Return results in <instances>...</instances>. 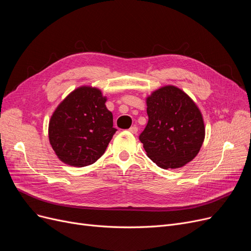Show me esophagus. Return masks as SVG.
Listing matches in <instances>:
<instances>
[{
  "instance_id": "1",
  "label": "esophagus",
  "mask_w": 251,
  "mask_h": 251,
  "mask_svg": "<svg viewBox=\"0 0 251 251\" xmlns=\"http://www.w3.org/2000/svg\"><path fill=\"white\" fill-rule=\"evenodd\" d=\"M128 130H129V132L132 133V134H137V133H138V127H137L136 126H133L129 127Z\"/></svg>"
}]
</instances>
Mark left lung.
I'll list each match as a JSON object with an SVG mask.
<instances>
[{
  "label": "left lung",
  "mask_w": 251,
  "mask_h": 251,
  "mask_svg": "<svg viewBox=\"0 0 251 251\" xmlns=\"http://www.w3.org/2000/svg\"><path fill=\"white\" fill-rule=\"evenodd\" d=\"M148 124L140 135L147 156L159 168L180 169L198 154L205 137L196 103L176 86L155 90L146 98Z\"/></svg>",
  "instance_id": "obj_1"
}]
</instances>
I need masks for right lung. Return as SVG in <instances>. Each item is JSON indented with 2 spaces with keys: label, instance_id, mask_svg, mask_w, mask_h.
Listing matches in <instances>:
<instances>
[{
  "label": "right lung",
  "instance_id": "add662e5",
  "mask_svg": "<svg viewBox=\"0 0 251 251\" xmlns=\"http://www.w3.org/2000/svg\"><path fill=\"white\" fill-rule=\"evenodd\" d=\"M101 90L81 86L71 92L53 112L49 141L65 164L82 168L96 162L116 132Z\"/></svg>",
  "mask_w": 251,
  "mask_h": 251
}]
</instances>
